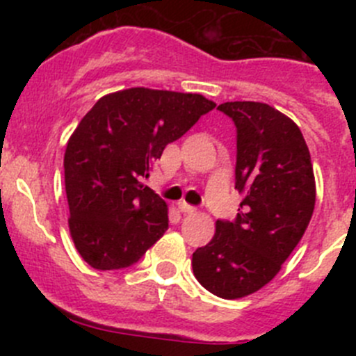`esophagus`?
<instances>
[{"instance_id": "esophagus-1", "label": "esophagus", "mask_w": 356, "mask_h": 356, "mask_svg": "<svg viewBox=\"0 0 356 356\" xmlns=\"http://www.w3.org/2000/svg\"><path fill=\"white\" fill-rule=\"evenodd\" d=\"M179 210H181L182 213H186V215H193V213H196V208H195V207H191V204L184 203V201H182V203H179Z\"/></svg>"}]
</instances>
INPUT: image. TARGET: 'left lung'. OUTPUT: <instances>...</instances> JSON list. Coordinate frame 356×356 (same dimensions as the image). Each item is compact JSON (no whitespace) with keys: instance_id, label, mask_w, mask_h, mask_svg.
<instances>
[{"instance_id":"1","label":"left lung","mask_w":356,"mask_h":356,"mask_svg":"<svg viewBox=\"0 0 356 356\" xmlns=\"http://www.w3.org/2000/svg\"><path fill=\"white\" fill-rule=\"evenodd\" d=\"M238 131L236 220H217L215 236L193 253V272L224 300L261 289L303 238L315 208L310 152L300 127L267 103L218 105Z\"/></svg>"}]
</instances>
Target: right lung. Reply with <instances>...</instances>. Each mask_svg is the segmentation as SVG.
I'll use <instances>...</instances> for the list:
<instances>
[{
    "label": "right lung",
    "instance_id": "1",
    "mask_svg": "<svg viewBox=\"0 0 356 356\" xmlns=\"http://www.w3.org/2000/svg\"><path fill=\"white\" fill-rule=\"evenodd\" d=\"M213 108L201 95L131 88L99 98L79 122L63 158L68 229L92 268L131 267L163 236L167 203L141 177Z\"/></svg>",
    "mask_w": 356,
    "mask_h": 356
}]
</instances>
